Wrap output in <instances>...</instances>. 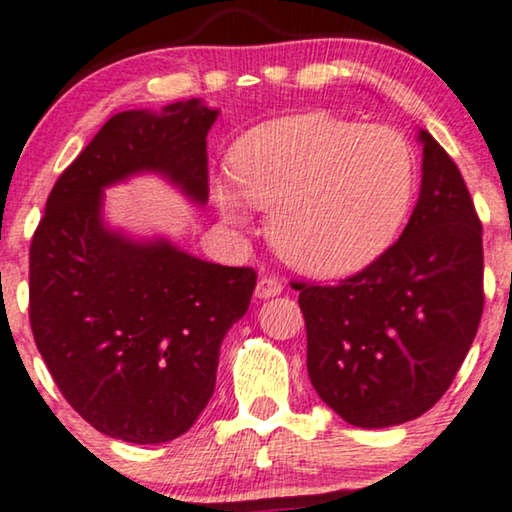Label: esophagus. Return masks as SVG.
<instances>
[{"mask_svg":"<svg viewBox=\"0 0 512 512\" xmlns=\"http://www.w3.org/2000/svg\"><path fill=\"white\" fill-rule=\"evenodd\" d=\"M283 292V283L278 281L274 276H262L260 281H257V288H255V297L257 299H269V297H276Z\"/></svg>","mask_w":512,"mask_h":512,"instance_id":"34e87169","label":"esophagus"}]
</instances>
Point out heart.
<instances>
[{"label":"heart","instance_id":"obj_1","mask_svg":"<svg viewBox=\"0 0 512 512\" xmlns=\"http://www.w3.org/2000/svg\"><path fill=\"white\" fill-rule=\"evenodd\" d=\"M231 180L210 194L231 224H245L240 201L271 210L269 234L290 267L344 276L391 248L414 199V154L398 131L325 112L250 128L229 154Z\"/></svg>","mask_w":512,"mask_h":512}]
</instances>
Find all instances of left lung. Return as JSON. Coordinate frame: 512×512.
Masks as SVG:
<instances>
[{"mask_svg":"<svg viewBox=\"0 0 512 512\" xmlns=\"http://www.w3.org/2000/svg\"><path fill=\"white\" fill-rule=\"evenodd\" d=\"M421 192L403 236L335 285L295 283L306 370L320 400L360 428L412 421L445 395L478 332L482 224L466 182L428 131Z\"/></svg>","mask_w":512,"mask_h":512,"instance_id":"obj_1","label":"left lung"}]
</instances>
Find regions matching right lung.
Wrapping results in <instances>:
<instances>
[{
	"label": "right lung",
	"instance_id": "obj_1",
	"mask_svg": "<svg viewBox=\"0 0 512 512\" xmlns=\"http://www.w3.org/2000/svg\"><path fill=\"white\" fill-rule=\"evenodd\" d=\"M217 114L192 98L109 117L58 177L32 236L34 344L67 403L109 438L159 445L187 433L215 391L222 339L250 306V267L102 222V189L138 173L203 206Z\"/></svg>",
	"mask_w": 512,
	"mask_h": 512
}]
</instances>
